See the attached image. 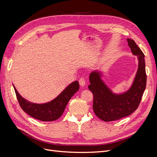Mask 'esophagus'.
Wrapping results in <instances>:
<instances>
[{"label":"esophagus","instance_id":"34e87169","mask_svg":"<svg viewBox=\"0 0 157 157\" xmlns=\"http://www.w3.org/2000/svg\"><path fill=\"white\" fill-rule=\"evenodd\" d=\"M79 85L82 86V87H84V86L85 85V80L83 78H80L79 80Z\"/></svg>","mask_w":157,"mask_h":157}]
</instances>
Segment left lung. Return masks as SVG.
Wrapping results in <instances>:
<instances>
[{"instance_id":"obj_1","label":"left lung","mask_w":157,"mask_h":157,"mask_svg":"<svg viewBox=\"0 0 157 157\" xmlns=\"http://www.w3.org/2000/svg\"><path fill=\"white\" fill-rule=\"evenodd\" d=\"M130 51L137 57L138 70L130 88L125 92H113L102 79V72L94 70L89 75V89L93 94V110L105 122L119 120L130 115L138 108L146 87L145 55L132 39L126 40Z\"/></svg>"}]
</instances>
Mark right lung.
Instances as JSON below:
<instances>
[{"label": "right lung", "mask_w": 157, "mask_h": 157, "mask_svg": "<svg viewBox=\"0 0 157 157\" xmlns=\"http://www.w3.org/2000/svg\"><path fill=\"white\" fill-rule=\"evenodd\" d=\"M18 102L22 109L33 118L42 121H53L61 116L73 95L79 89L78 81L69 84L56 98L42 104L31 102L22 97L13 85Z\"/></svg>", "instance_id": "obj_1"}]
</instances>
